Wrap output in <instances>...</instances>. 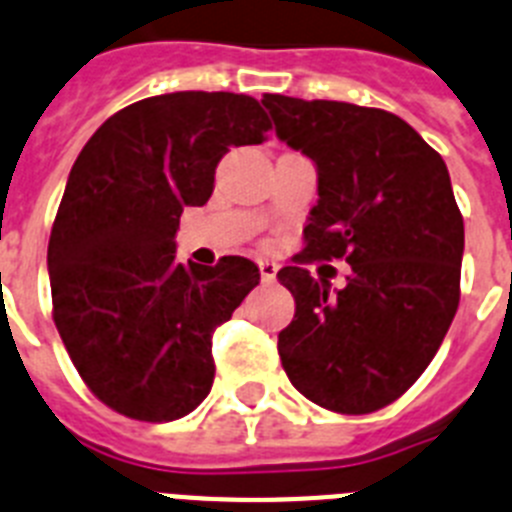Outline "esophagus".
I'll return each mask as SVG.
<instances>
[{
	"label": "esophagus",
	"mask_w": 512,
	"mask_h": 512,
	"mask_svg": "<svg viewBox=\"0 0 512 512\" xmlns=\"http://www.w3.org/2000/svg\"><path fill=\"white\" fill-rule=\"evenodd\" d=\"M257 268H260L262 281H265V283H273L275 281V275H278V262L260 260V262H257Z\"/></svg>",
	"instance_id": "34e87169"
}]
</instances>
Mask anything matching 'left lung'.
<instances>
[{"label":"left lung","instance_id":"1","mask_svg":"<svg viewBox=\"0 0 512 512\" xmlns=\"http://www.w3.org/2000/svg\"><path fill=\"white\" fill-rule=\"evenodd\" d=\"M278 139L317 167V206L296 260L345 259L332 289L300 265L278 270L296 314L278 353L324 410L368 415L410 389L459 309L464 219L441 154L399 115L335 100L262 95Z\"/></svg>","mask_w":512,"mask_h":512}]
</instances>
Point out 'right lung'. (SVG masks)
<instances>
[{"instance_id":"right-lung-1","label":"right lung","mask_w":512,"mask_h":512,"mask_svg":"<svg viewBox=\"0 0 512 512\" xmlns=\"http://www.w3.org/2000/svg\"><path fill=\"white\" fill-rule=\"evenodd\" d=\"M255 97L172 92L110 115L66 180L48 242L53 322L84 384L144 422L193 412L213 384L211 340L260 283L247 257L175 260L185 206H203L229 146L265 141Z\"/></svg>"}]
</instances>
